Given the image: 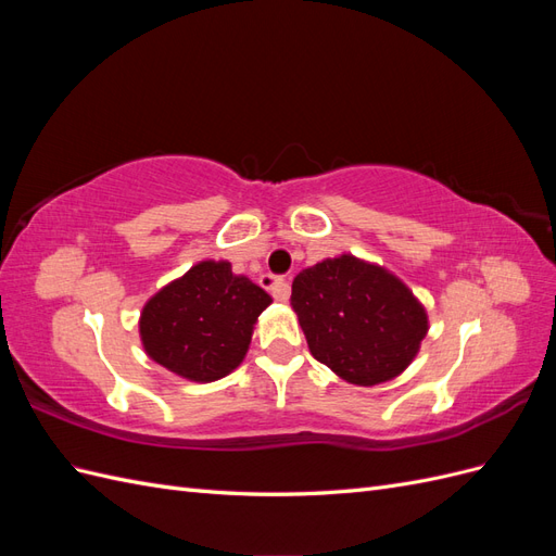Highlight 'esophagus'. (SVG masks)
Segmentation results:
<instances>
[{
	"label": "esophagus",
	"instance_id": "obj_1",
	"mask_svg": "<svg viewBox=\"0 0 556 556\" xmlns=\"http://www.w3.org/2000/svg\"><path fill=\"white\" fill-rule=\"evenodd\" d=\"M260 285H262V288H264L266 292H271L278 301H285V299L290 296V285H288V280H285L282 276L262 274V276H260Z\"/></svg>",
	"mask_w": 556,
	"mask_h": 556
}]
</instances>
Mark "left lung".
Segmentation results:
<instances>
[{
    "label": "left lung",
    "mask_w": 556,
    "mask_h": 556,
    "mask_svg": "<svg viewBox=\"0 0 556 556\" xmlns=\"http://www.w3.org/2000/svg\"><path fill=\"white\" fill-rule=\"evenodd\" d=\"M290 304L311 355L359 387L401 376L429 331L427 308L408 285L350 252L304 268Z\"/></svg>",
    "instance_id": "8db88e82"
}]
</instances>
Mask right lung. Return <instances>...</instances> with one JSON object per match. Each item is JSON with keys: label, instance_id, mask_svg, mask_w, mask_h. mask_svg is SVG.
<instances>
[{"label": "right lung", "instance_id": "add662e5", "mask_svg": "<svg viewBox=\"0 0 556 556\" xmlns=\"http://www.w3.org/2000/svg\"><path fill=\"white\" fill-rule=\"evenodd\" d=\"M271 304L227 260L197 262L146 301L139 336L146 355L190 382L229 376L243 359L257 317Z\"/></svg>", "mask_w": 556, "mask_h": 556}]
</instances>
